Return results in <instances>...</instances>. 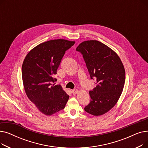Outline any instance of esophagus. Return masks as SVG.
Returning <instances> with one entry per match:
<instances>
[{
    "instance_id": "esophagus-1",
    "label": "esophagus",
    "mask_w": 148,
    "mask_h": 148,
    "mask_svg": "<svg viewBox=\"0 0 148 148\" xmlns=\"http://www.w3.org/2000/svg\"><path fill=\"white\" fill-rule=\"evenodd\" d=\"M77 92H78V90H77V89H74L72 90V93H73V94H76L77 93Z\"/></svg>"
}]
</instances>
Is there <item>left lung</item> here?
<instances>
[{
	"instance_id": "left-lung-1",
	"label": "left lung",
	"mask_w": 148,
	"mask_h": 148,
	"mask_svg": "<svg viewBox=\"0 0 148 148\" xmlns=\"http://www.w3.org/2000/svg\"><path fill=\"white\" fill-rule=\"evenodd\" d=\"M76 50L83 55L96 87L89 91L90 103L84 110L94 116L102 115L112 108L122 94L125 71L121 59L108 46L96 40L86 41Z\"/></svg>"
}]
</instances>
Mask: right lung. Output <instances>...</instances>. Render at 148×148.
<instances>
[{
    "label": "right lung",
    "instance_id": "1",
    "mask_svg": "<svg viewBox=\"0 0 148 148\" xmlns=\"http://www.w3.org/2000/svg\"><path fill=\"white\" fill-rule=\"evenodd\" d=\"M74 41L54 40L41 43L31 50L22 65V79L26 94L38 110L51 115L64 109L69 95L60 85L54 83V76L65 51Z\"/></svg>",
    "mask_w": 148,
    "mask_h": 148
}]
</instances>
